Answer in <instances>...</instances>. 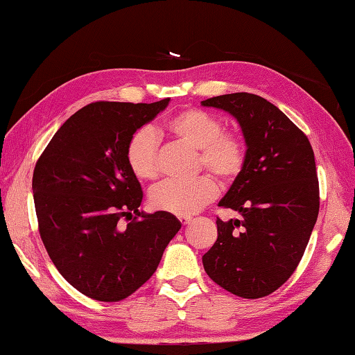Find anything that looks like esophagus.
<instances>
[{"label": "esophagus", "instance_id": "34e87169", "mask_svg": "<svg viewBox=\"0 0 355 355\" xmlns=\"http://www.w3.org/2000/svg\"><path fill=\"white\" fill-rule=\"evenodd\" d=\"M192 218H191V216H180V218H178V220L180 222H182V225H186V224H189V220H191Z\"/></svg>", "mask_w": 355, "mask_h": 355}]
</instances>
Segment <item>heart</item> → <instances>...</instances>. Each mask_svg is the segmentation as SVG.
<instances>
[{
  "mask_svg": "<svg viewBox=\"0 0 355 355\" xmlns=\"http://www.w3.org/2000/svg\"><path fill=\"white\" fill-rule=\"evenodd\" d=\"M166 128L177 141L197 150L196 169H207L220 183L230 184L248 164L249 148L244 136L224 130L219 117L199 107H186L167 120ZM127 163L139 180L159 175L158 137L150 128L131 136L127 146ZM218 196L213 177L199 175L191 182H164L150 192V203L159 211L191 216L200 211Z\"/></svg>",
  "mask_w": 355,
  "mask_h": 355,
  "instance_id": "obj_1",
  "label": "heart"
}]
</instances>
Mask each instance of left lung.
Segmentation results:
<instances>
[{"label": "left lung", "instance_id": "8db88e82", "mask_svg": "<svg viewBox=\"0 0 355 355\" xmlns=\"http://www.w3.org/2000/svg\"><path fill=\"white\" fill-rule=\"evenodd\" d=\"M230 112L248 142V164L219 207L241 219L218 218V239L202 257L214 284L258 299L296 271L320 213V183L309 137L277 106L236 92L202 101Z\"/></svg>", "mask_w": 355, "mask_h": 355}]
</instances>
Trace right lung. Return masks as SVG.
I'll return each instance as SVG.
<instances>
[{
  "label": "right lung",
  "mask_w": 355,
  "mask_h": 355,
  "mask_svg": "<svg viewBox=\"0 0 355 355\" xmlns=\"http://www.w3.org/2000/svg\"><path fill=\"white\" fill-rule=\"evenodd\" d=\"M169 100L84 106L65 120L35 163L40 238L58 271L84 296L101 302L131 296L152 277L182 227L167 211L137 209L142 188L127 163L131 136Z\"/></svg>",
  "instance_id": "add662e5"
}]
</instances>
